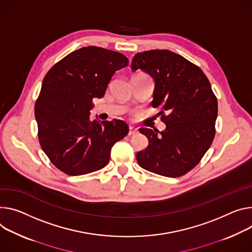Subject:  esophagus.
I'll use <instances>...</instances> for the list:
<instances>
[{"instance_id":"34e87169","label":"esophagus","mask_w":252,"mask_h":252,"mask_svg":"<svg viewBox=\"0 0 252 252\" xmlns=\"http://www.w3.org/2000/svg\"><path fill=\"white\" fill-rule=\"evenodd\" d=\"M135 133H138V129H136L134 126H129L128 129V135H133Z\"/></svg>"}]
</instances>
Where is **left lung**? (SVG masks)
<instances>
[{
	"mask_svg": "<svg viewBox=\"0 0 252 252\" xmlns=\"http://www.w3.org/2000/svg\"><path fill=\"white\" fill-rule=\"evenodd\" d=\"M142 69L155 81L153 107L162 106L166 129L147 127L149 140L136 154L139 165L152 173L176 178L192 170L210 148L215 135L217 98L200 68L169 50L136 53L131 70Z\"/></svg>",
	"mask_w": 252,
	"mask_h": 252,
	"instance_id": "1",
	"label": "left lung"
}]
</instances>
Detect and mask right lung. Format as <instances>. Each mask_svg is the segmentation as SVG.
<instances>
[{"instance_id":"obj_1","label":"right lung","mask_w":252,"mask_h":252,"mask_svg":"<svg viewBox=\"0 0 252 252\" xmlns=\"http://www.w3.org/2000/svg\"><path fill=\"white\" fill-rule=\"evenodd\" d=\"M128 64L122 53L88 46L57 62L45 75L35 103L42 150L70 176L105 167L110 151L128 132L124 121L90 120L93 99L101 98L116 71Z\"/></svg>"}]
</instances>
